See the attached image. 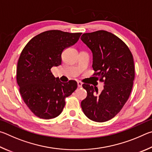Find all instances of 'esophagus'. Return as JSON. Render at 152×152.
Wrapping results in <instances>:
<instances>
[{
  "mask_svg": "<svg viewBox=\"0 0 152 152\" xmlns=\"http://www.w3.org/2000/svg\"><path fill=\"white\" fill-rule=\"evenodd\" d=\"M82 85H83V83H82L81 81H77V86H78V87H82Z\"/></svg>",
  "mask_w": 152,
  "mask_h": 152,
  "instance_id": "esophagus-1",
  "label": "esophagus"
}]
</instances>
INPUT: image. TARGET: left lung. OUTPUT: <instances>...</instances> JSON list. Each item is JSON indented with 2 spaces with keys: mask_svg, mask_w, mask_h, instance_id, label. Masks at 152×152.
Here are the masks:
<instances>
[{
  "mask_svg": "<svg viewBox=\"0 0 152 152\" xmlns=\"http://www.w3.org/2000/svg\"><path fill=\"white\" fill-rule=\"evenodd\" d=\"M81 41L93 53V75L103 82V91L83 84L87 95L81 103L83 113L96 122L114 118L131 94L135 77L134 58L128 47L115 34L105 31L84 33Z\"/></svg>",
  "mask_w": 152,
  "mask_h": 152,
  "instance_id": "left-lung-1",
  "label": "left lung"
}]
</instances>
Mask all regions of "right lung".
<instances>
[{
  "label": "right lung",
  "instance_id": "obj_1",
  "mask_svg": "<svg viewBox=\"0 0 152 152\" xmlns=\"http://www.w3.org/2000/svg\"><path fill=\"white\" fill-rule=\"evenodd\" d=\"M81 33L45 31L29 41L18 58L17 81L24 102L39 118H55L62 112L65 99L77 87L75 81L62 83L50 69L61 64V54L78 41Z\"/></svg>",
  "mask_w": 152,
  "mask_h": 152
}]
</instances>
